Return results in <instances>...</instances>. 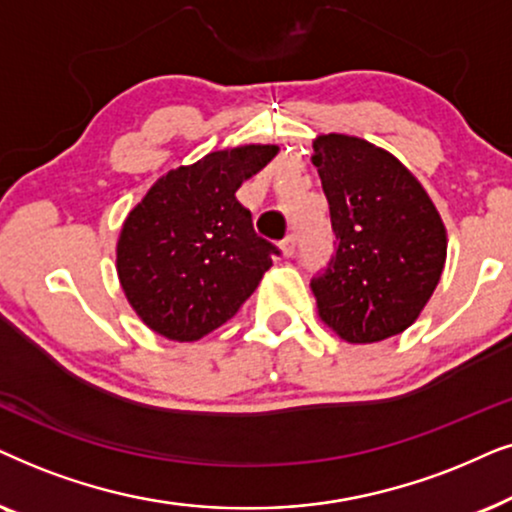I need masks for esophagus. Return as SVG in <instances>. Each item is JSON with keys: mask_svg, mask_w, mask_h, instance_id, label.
Returning a JSON list of instances; mask_svg holds the SVG:
<instances>
[{"mask_svg": "<svg viewBox=\"0 0 512 512\" xmlns=\"http://www.w3.org/2000/svg\"><path fill=\"white\" fill-rule=\"evenodd\" d=\"M295 250H297V238L290 234V236L285 238V241L281 243V252H283L285 257H292V255H295Z\"/></svg>", "mask_w": 512, "mask_h": 512, "instance_id": "esophagus-1", "label": "esophagus"}]
</instances>
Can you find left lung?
Masks as SVG:
<instances>
[{
  "label": "left lung",
  "mask_w": 512,
  "mask_h": 512,
  "mask_svg": "<svg viewBox=\"0 0 512 512\" xmlns=\"http://www.w3.org/2000/svg\"><path fill=\"white\" fill-rule=\"evenodd\" d=\"M337 255L311 281L318 316L349 344L410 327L440 283L447 229L421 182L391 152L342 133L313 140Z\"/></svg>",
  "instance_id": "8db88e82"
}]
</instances>
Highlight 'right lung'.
<instances>
[{"instance_id":"right-lung-1","label":"right lung","mask_w":512,"mask_h":512,"mask_svg":"<svg viewBox=\"0 0 512 512\" xmlns=\"http://www.w3.org/2000/svg\"><path fill=\"white\" fill-rule=\"evenodd\" d=\"M276 154V145L210 152L161 175L128 213L117 241L119 283L156 335L196 342L260 285L278 250L255 234L236 189Z\"/></svg>"}]
</instances>
